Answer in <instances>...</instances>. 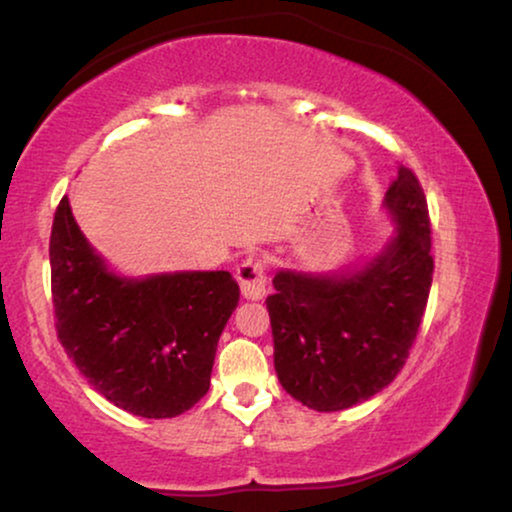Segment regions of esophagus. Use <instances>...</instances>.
Returning a JSON list of instances; mask_svg holds the SVG:
<instances>
[{
  "instance_id": "34e87169",
  "label": "esophagus",
  "mask_w": 512,
  "mask_h": 512,
  "mask_svg": "<svg viewBox=\"0 0 512 512\" xmlns=\"http://www.w3.org/2000/svg\"><path fill=\"white\" fill-rule=\"evenodd\" d=\"M237 282H240L242 296L247 300H261L268 291V277H265V265L258 256H249L237 265L235 272Z\"/></svg>"
}]
</instances>
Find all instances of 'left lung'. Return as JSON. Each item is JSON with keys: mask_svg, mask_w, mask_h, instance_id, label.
I'll return each instance as SVG.
<instances>
[{"mask_svg": "<svg viewBox=\"0 0 512 512\" xmlns=\"http://www.w3.org/2000/svg\"><path fill=\"white\" fill-rule=\"evenodd\" d=\"M384 205L398 223L389 247L354 275L282 270L265 305L279 382L296 401L335 412L368 401L408 359L433 279L431 221L415 172L398 170Z\"/></svg>", "mask_w": 512, "mask_h": 512, "instance_id": "8db88e82", "label": "left lung"}]
</instances>
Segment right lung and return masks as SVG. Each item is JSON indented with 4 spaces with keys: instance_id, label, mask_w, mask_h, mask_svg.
Segmentation results:
<instances>
[{
    "instance_id": "1",
    "label": "right lung",
    "mask_w": 512,
    "mask_h": 512,
    "mask_svg": "<svg viewBox=\"0 0 512 512\" xmlns=\"http://www.w3.org/2000/svg\"><path fill=\"white\" fill-rule=\"evenodd\" d=\"M48 256L60 345L107 401L163 419L207 394L216 345L240 300L230 272L116 277L90 249L67 198L55 209Z\"/></svg>"
}]
</instances>
